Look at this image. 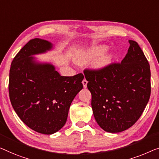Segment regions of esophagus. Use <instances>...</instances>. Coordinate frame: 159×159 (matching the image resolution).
I'll return each mask as SVG.
<instances>
[{"mask_svg":"<svg viewBox=\"0 0 159 159\" xmlns=\"http://www.w3.org/2000/svg\"><path fill=\"white\" fill-rule=\"evenodd\" d=\"M83 86H84V88H86L87 87V84H88V81L86 79H84L83 80Z\"/></svg>","mask_w":159,"mask_h":159,"instance_id":"esophagus-1","label":"esophagus"}]
</instances>
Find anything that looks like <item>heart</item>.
<instances>
[{"label":"heart","mask_w":159,"mask_h":159,"mask_svg":"<svg viewBox=\"0 0 159 159\" xmlns=\"http://www.w3.org/2000/svg\"><path fill=\"white\" fill-rule=\"evenodd\" d=\"M106 50L107 47L105 46H97L92 48L91 49H88L86 51H82L79 52L75 56V61L80 64H84L91 61L92 59L98 57L101 54L103 53ZM112 60V55L111 54H106L102 57H101L96 63H94V67L97 68H101L106 67L111 63Z\"/></svg>","instance_id":"obj_1"}]
</instances>
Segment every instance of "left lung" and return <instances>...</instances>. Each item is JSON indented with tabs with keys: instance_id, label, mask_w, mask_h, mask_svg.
<instances>
[{
	"instance_id": "left-lung-1",
	"label": "left lung",
	"mask_w": 159,
	"mask_h": 159,
	"mask_svg": "<svg viewBox=\"0 0 159 159\" xmlns=\"http://www.w3.org/2000/svg\"><path fill=\"white\" fill-rule=\"evenodd\" d=\"M121 63H112L100 69H85L87 87L96 122L109 133L131 127L140 118L151 95L148 61L136 41Z\"/></svg>"
}]
</instances>
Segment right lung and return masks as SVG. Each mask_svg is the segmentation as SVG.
<instances>
[{
    "mask_svg": "<svg viewBox=\"0 0 159 159\" xmlns=\"http://www.w3.org/2000/svg\"><path fill=\"white\" fill-rule=\"evenodd\" d=\"M52 46L45 40H30L12 61L8 84L11 102L18 117L30 129L47 135L65 125L84 79L82 73L61 76L53 65L37 63L30 56L45 53Z\"/></svg>",
    "mask_w": 159,
    "mask_h": 159,
    "instance_id": "obj_1",
    "label": "right lung"
}]
</instances>
